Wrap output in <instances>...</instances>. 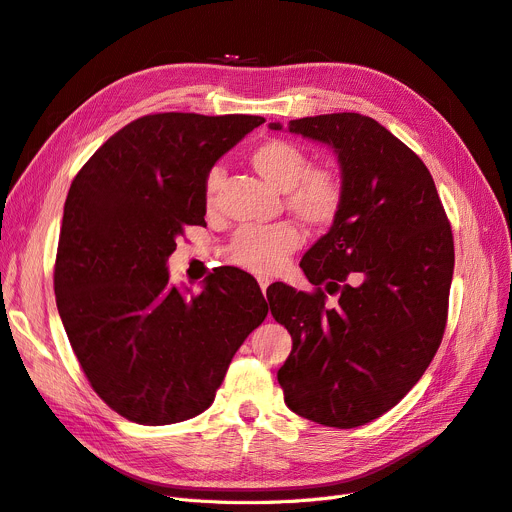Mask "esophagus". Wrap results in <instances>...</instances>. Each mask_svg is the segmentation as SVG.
Here are the masks:
<instances>
[{
  "label": "esophagus",
  "instance_id": "obj_1",
  "mask_svg": "<svg viewBox=\"0 0 512 512\" xmlns=\"http://www.w3.org/2000/svg\"><path fill=\"white\" fill-rule=\"evenodd\" d=\"M258 285H260L262 294H267V288L271 285V279L269 277H258Z\"/></svg>",
  "mask_w": 512,
  "mask_h": 512
}]
</instances>
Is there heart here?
Returning a JSON list of instances; mask_svg holds the SVG:
<instances>
[{
    "mask_svg": "<svg viewBox=\"0 0 512 512\" xmlns=\"http://www.w3.org/2000/svg\"><path fill=\"white\" fill-rule=\"evenodd\" d=\"M250 163L271 187L285 193V208L309 229H327L338 218L344 201L340 176L325 168H311L309 155L294 142L283 138L260 142L250 153ZM220 185L222 172L214 168L203 182V201L208 210L216 208ZM298 248L300 233L294 224L277 222L267 227L239 229L224 256L245 271L271 275Z\"/></svg>",
    "mask_w": 512,
    "mask_h": 512,
    "instance_id": "1",
    "label": "heart"
}]
</instances>
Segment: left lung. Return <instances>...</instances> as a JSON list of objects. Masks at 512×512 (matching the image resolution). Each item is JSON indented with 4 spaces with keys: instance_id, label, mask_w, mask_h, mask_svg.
<instances>
[{
    "instance_id": "1",
    "label": "left lung",
    "mask_w": 512,
    "mask_h": 512,
    "mask_svg": "<svg viewBox=\"0 0 512 512\" xmlns=\"http://www.w3.org/2000/svg\"><path fill=\"white\" fill-rule=\"evenodd\" d=\"M288 130L334 149L344 201L300 262L315 292L285 283L273 292L271 313L292 336L277 380L298 416L355 428L410 393L439 349L452 227L422 159L376 119L330 113L292 119Z\"/></svg>"
}]
</instances>
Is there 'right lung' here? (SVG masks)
<instances>
[{
    "instance_id": "right-lung-1",
    "label": "right lung",
    "mask_w": 512,
    "mask_h": 512,
    "mask_svg": "<svg viewBox=\"0 0 512 512\" xmlns=\"http://www.w3.org/2000/svg\"><path fill=\"white\" fill-rule=\"evenodd\" d=\"M260 124L258 115L138 117L71 182L54 264L58 315L96 395L132 422L208 410L269 313L248 273L220 267L191 294L166 267L185 227L206 222L208 172Z\"/></svg>"
}]
</instances>
